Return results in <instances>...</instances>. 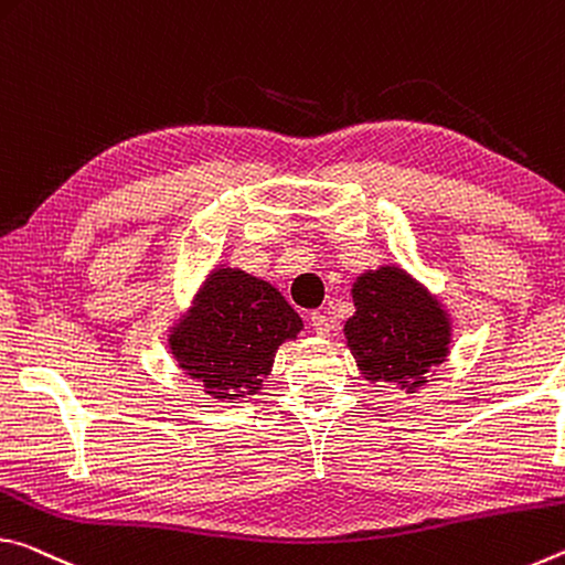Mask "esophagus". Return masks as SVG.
<instances>
[{"label":"esophagus","instance_id":"1","mask_svg":"<svg viewBox=\"0 0 565 565\" xmlns=\"http://www.w3.org/2000/svg\"><path fill=\"white\" fill-rule=\"evenodd\" d=\"M310 326L322 338L330 335V332H332V320L326 316V312H310Z\"/></svg>","mask_w":565,"mask_h":565}]
</instances>
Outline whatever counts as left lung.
Wrapping results in <instances>:
<instances>
[{"instance_id":"left-lung-1","label":"left lung","mask_w":565,"mask_h":565,"mask_svg":"<svg viewBox=\"0 0 565 565\" xmlns=\"http://www.w3.org/2000/svg\"><path fill=\"white\" fill-rule=\"evenodd\" d=\"M350 292L355 316L345 322V340L360 375L373 385L418 393L450 355L446 305L397 265L360 273Z\"/></svg>"}]
</instances>
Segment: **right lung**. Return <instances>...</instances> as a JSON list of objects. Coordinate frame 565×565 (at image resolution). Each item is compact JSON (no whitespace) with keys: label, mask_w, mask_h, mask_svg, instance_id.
Returning a JSON list of instances; mask_svg holds the SVG:
<instances>
[{"label":"right lung","mask_w":565,"mask_h":565,"mask_svg":"<svg viewBox=\"0 0 565 565\" xmlns=\"http://www.w3.org/2000/svg\"><path fill=\"white\" fill-rule=\"evenodd\" d=\"M300 330L302 318L280 290L239 267L217 265L170 326L168 348L205 395L235 403L260 393L277 348Z\"/></svg>","instance_id":"obj_1"}]
</instances>
